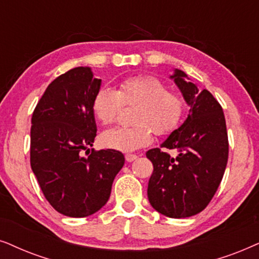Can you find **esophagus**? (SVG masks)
<instances>
[{"label": "esophagus", "instance_id": "obj_1", "mask_svg": "<svg viewBox=\"0 0 259 259\" xmlns=\"http://www.w3.org/2000/svg\"><path fill=\"white\" fill-rule=\"evenodd\" d=\"M136 158H137V155H135V154H126V155H125V160H126L127 162L135 161Z\"/></svg>", "mask_w": 259, "mask_h": 259}]
</instances>
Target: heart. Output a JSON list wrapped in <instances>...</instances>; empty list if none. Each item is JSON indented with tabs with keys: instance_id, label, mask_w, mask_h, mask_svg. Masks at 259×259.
<instances>
[{
	"instance_id": "obj_1",
	"label": "heart",
	"mask_w": 259,
	"mask_h": 259,
	"mask_svg": "<svg viewBox=\"0 0 259 259\" xmlns=\"http://www.w3.org/2000/svg\"><path fill=\"white\" fill-rule=\"evenodd\" d=\"M122 105H139L133 119L136 125L106 130L102 143L123 153L148 146L153 132L158 136L169 135L180 125L186 111L184 97L154 77L124 79L116 91L103 86L95 95L92 108L99 122L108 125L117 119Z\"/></svg>"
}]
</instances>
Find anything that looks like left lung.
Returning <instances> with one entry per match:
<instances>
[{"instance_id":"obj_1","label":"left lung","mask_w":259,"mask_h":259,"mask_svg":"<svg viewBox=\"0 0 259 259\" xmlns=\"http://www.w3.org/2000/svg\"><path fill=\"white\" fill-rule=\"evenodd\" d=\"M170 78L191 109L184 124L161 144L177 149V157L160 148L147 151L154 165L148 199L161 214L187 218L206 208L214 196L225 173L229 139L223 108L211 92L186 81L181 70H175Z\"/></svg>"}]
</instances>
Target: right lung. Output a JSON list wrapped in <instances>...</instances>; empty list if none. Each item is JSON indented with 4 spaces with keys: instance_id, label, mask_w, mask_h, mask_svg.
Masks as SVG:
<instances>
[{
    "instance_id": "right-lung-1",
    "label": "right lung",
    "mask_w": 259,
    "mask_h": 259,
    "mask_svg": "<svg viewBox=\"0 0 259 259\" xmlns=\"http://www.w3.org/2000/svg\"><path fill=\"white\" fill-rule=\"evenodd\" d=\"M101 82L90 67L72 68L47 86L32 116L30 167L52 207L72 218L94 214L108 202L125 161L118 150L90 149Z\"/></svg>"
}]
</instances>
